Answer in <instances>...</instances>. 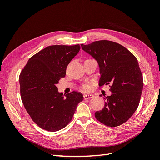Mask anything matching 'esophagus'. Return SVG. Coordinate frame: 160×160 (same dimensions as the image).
I'll list each match as a JSON object with an SVG mask.
<instances>
[{"label":"esophagus","mask_w":160,"mask_h":160,"mask_svg":"<svg viewBox=\"0 0 160 160\" xmlns=\"http://www.w3.org/2000/svg\"><path fill=\"white\" fill-rule=\"evenodd\" d=\"M83 97H84V99H91L92 98H93V95L91 94H88V95H84Z\"/></svg>","instance_id":"obj_1"}]
</instances>
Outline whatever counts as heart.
Masks as SVG:
<instances>
[{
    "instance_id": "obj_1",
    "label": "heart",
    "mask_w": 160,
    "mask_h": 160,
    "mask_svg": "<svg viewBox=\"0 0 160 160\" xmlns=\"http://www.w3.org/2000/svg\"><path fill=\"white\" fill-rule=\"evenodd\" d=\"M82 88L85 91H88L90 89V85L89 84H84L82 85Z\"/></svg>"
}]
</instances>
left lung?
Wrapping results in <instances>:
<instances>
[{
	"label": "left lung",
	"mask_w": 160,
	"mask_h": 160,
	"mask_svg": "<svg viewBox=\"0 0 160 160\" xmlns=\"http://www.w3.org/2000/svg\"><path fill=\"white\" fill-rule=\"evenodd\" d=\"M81 45L98 62L99 85H110L112 93L105 99L103 109L95 112V118L107 126H119L133 115L141 98L143 80L136 57L123 46L111 41Z\"/></svg>",
	"instance_id": "obj_1"
}]
</instances>
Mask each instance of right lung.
Segmentation results:
<instances>
[{"instance_id": "obj_1", "label": "right lung", "mask_w": 160, "mask_h": 160, "mask_svg": "<svg viewBox=\"0 0 160 160\" xmlns=\"http://www.w3.org/2000/svg\"><path fill=\"white\" fill-rule=\"evenodd\" d=\"M80 49L79 45L47 47L28 59L19 75L22 103L32 120L43 129L57 132L66 127L83 99L78 91L64 97L56 86Z\"/></svg>"}]
</instances>
